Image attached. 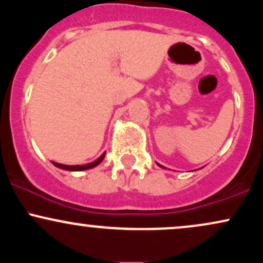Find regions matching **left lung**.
<instances>
[{"instance_id":"1","label":"left lung","mask_w":263,"mask_h":263,"mask_svg":"<svg viewBox=\"0 0 263 263\" xmlns=\"http://www.w3.org/2000/svg\"><path fill=\"white\" fill-rule=\"evenodd\" d=\"M161 167H162V165H161Z\"/></svg>"}]
</instances>
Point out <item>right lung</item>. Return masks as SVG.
I'll return each instance as SVG.
<instances>
[{"instance_id":"obj_1","label":"right lung","mask_w":263,"mask_h":263,"mask_svg":"<svg viewBox=\"0 0 263 263\" xmlns=\"http://www.w3.org/2000/svg\"><path fill=\"white\" fill-rule=\"evenodd\" d=\"M104 157H105V153L100 157V158L96 159L95 162L89 163V164H84V165H65V164H60V163H57V162H53V164L55 165V167L62 168V170H65V171H84V170H90V168L98 165L99 163L104 159Z\"/></svg>"}]
</instances>
